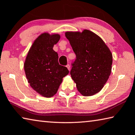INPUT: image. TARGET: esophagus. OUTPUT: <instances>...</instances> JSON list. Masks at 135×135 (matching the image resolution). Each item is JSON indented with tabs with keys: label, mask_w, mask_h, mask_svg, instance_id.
<instances>
[{
	"label": "esophagus",
	"mask_w": 135,
	"mask_h": 135,
	"mask_svg": "<svg viewBox=\"0 0 135 135\" xmlns=\"http://www.w3.org/2000/svg\"><path fill=\"white\" fill-rule=\"evenodd\" d=\"M66 67H67V68H68V70H70V64H67V65H66Z\"/></svg>",
	"instance_id": "34e87169"
}]
</instances>
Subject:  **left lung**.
<instances>
[{
	"instance_id": "obj_1",
	"label": "left lung",
	"mask_w": 135,
	"mask_h": 135,
	"mask_svg": "<svg viewBox=\"0 0 135 135\" xmlns=\"http://www.w3.org/2000/svg\"><path fill=\"white\" fill-rule=\"evenodd\" d=\"M76 55L70 74L78 91L84 96L99 93L111 74L113 57L102 39L93 32H66Z\"/></svg>"
}]
</instances>
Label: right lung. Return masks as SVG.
Segmentation results:
<instances>
[{"instance_id":"add662e5","label":"right lung","mask_w":135,"mask_h":135,"mask_svg":"<svg viewBox=\"0 0 135 135\" xmlns=\"http://www.w3.org/2000/svg\"><path fill=\"white\" fill-rule=\"evenodd\" d=\"M60 39L58 33H43L34 41L24 63L26 78L38 94L51 97L57 93L62 78L69 73L58 63V55L54 45Z\"/></svg>"}]
</instances>
